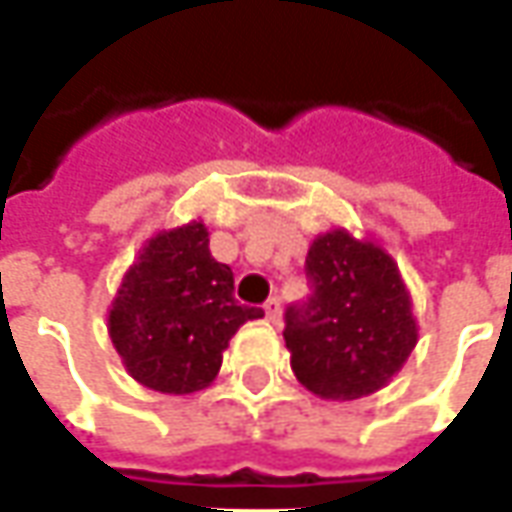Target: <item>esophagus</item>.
Returning a JSON list of instances; mask_svg holds the SVG:
<instances>
[{
  "mask_svg": "<svg viewBox=\"0 0 512 512\" xmlns=\"http://www.w3.org/2000/svg\"><path fill=\"white\" fill-rule=\"evenodd\" d=\"M263 311H266V317H269L272 323H280V314H283V309H280V300H277V297H269V300H266V306H263Z\"/></svg>",
  "mask_w": 512,
  "mask_h": 512,
  "instance_id": "34e87169",
  "label": "esophagus"
}]
</instances>
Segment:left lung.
<instances>
[{
  "mask_svg": "<svg viewBox=\"0 0 512 512\" xmlns=\"http://www.w3.org/2000/svg\"><path fill=\"white\" fill-rule=\"evenodd\" d=\"M311 297L286 311L291 371L320 399L368 397L397 377L419 340L411 291L377 240L317 235L306 255Z\"/></svg>",
  "mask_w": 512,
  "mask_h": 512,
  "instance_id": "1",
  "label": "left lung"
}]
</instances>
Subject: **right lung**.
<instances>
[{
    "mask_svg": "<svg viewBox=\"0 0 512 512\" xmlns=\"http://www.w3.org/2000/svg\"><path fill=\"white\" fill-rule=\"evenodd\" d=\"M260 309L235 300V277L209 252V229L189 221L150 238L121 277L107 331L127 374L158 394L212 385L223 351Z\"/></svg>",
    "mask_w": 512,
    "mask_h": 512,
    "instance_id": "obj_1",
    "label": "right lung"
}]
</instances>
